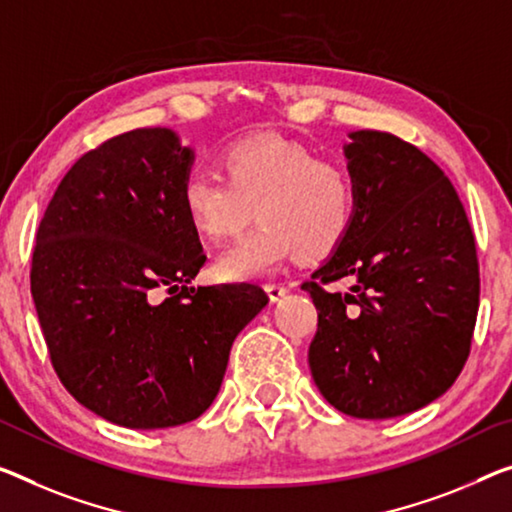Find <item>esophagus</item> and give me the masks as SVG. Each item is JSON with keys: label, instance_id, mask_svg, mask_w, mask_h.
<instances>
[{"label": "esophagus", "instance_id": "34e87169", "mask_svg": "<svg viewBox=\"0 0 512 512\" xmlns=\"http://www.w3.org/2000/svg\"><path fill=\"white\" fill-rule=\"evenodd\" d=\"M265 290H267V297H270V302H279L281 297L288 293V288L281 286V283H267Z\"/></svg>", "mask_w": 512, "mask_h": 512}]
</instances>
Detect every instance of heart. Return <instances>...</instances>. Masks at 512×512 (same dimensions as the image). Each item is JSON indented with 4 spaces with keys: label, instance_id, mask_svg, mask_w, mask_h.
<instances>
[{
    "label": "heart",
    "instance_id": "obj_1",
    "mask_svg": "<svg viewBox=\"0 0 512 512\" xmlns=\"http://www.w3.org/2000/svg\"><path fill=\"white\" fill-rule=\"evenodd\" d=\"M222 169L226 178L192 171L180 187L187 222L208 240L238 233L254 206L261 217L256 229L217 256L219 279L267 277L297 251L309 258L327 256L352 229L355 176L302 141L279 135L238 139L222 153Z\"/></svg>",
    "mask_w": 512,
    "mask_h": 512
}]
</instances>
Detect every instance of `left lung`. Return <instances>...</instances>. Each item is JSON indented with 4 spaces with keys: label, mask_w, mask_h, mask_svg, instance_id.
Here are the masks:
<instances>
[{
    "label": "left lung",
    "mask_w": 512,
    "mask_h": 512,
    "mask_svg": "<svg viewBox=\"0 0 512 512\" xmlns=\"http://www.w3.org/2000/svg\"><path fill=\"white\" fill-rule=\"evenodd\" d=\"M343 146L357 183L350 233L302 290L318 309L316 387L357 419H393L451 389L469 357L478 258L465 208L419 148L377 130ZM348 278V294L321 286Z\"/></svg>",
    "instance_id": "8db88e82"
}]
</instances>
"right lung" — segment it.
<instances>
[{
    "label": "right lung",
    "instance_id": "add662e5",
    "mask_svg": "<svg viewBox=\"0 0 512 512\" xmlns=\"http://www.w3.org/2000/svg\"><path fill=\"white\" fill-rule=\"evenodd\" d=\"M192 164L169 128L109 139L70 167L36 233L31 297L54 371L123 428L206 412L235 336L267 304L254 283L190 286L206 263L180 206Z\"/></svg>",
    "mask_w": 512,
    "mask_h": 512
}]
</instances>
